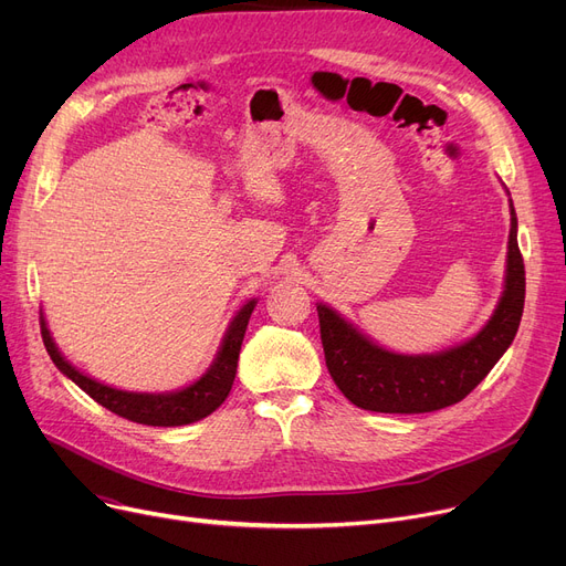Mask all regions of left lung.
I'll use <instances>...</instances> for the list:
<instances>
[{
  "label": "left lung",
  "mask_w": 566,
  "mask_h": 566,
  "mask_svg": "<svg viewBox=\"0 0 566 566\" xmlns=\"http://www.w3.org/2000/svg\"><path fill=\"white\" fill-rule=\"evenodd\" d=\"M510 216L507 271L497 307L484 328L459 346L422 355L392 353L333 307L316 305L325 365L350 403L374 412H431L459 403L486 378L514 342L525 303V265L512 199Z\"/></svg>",
  "instance_id": "obj_1"
}]
</instances>
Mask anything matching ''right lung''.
<instances>
[{
    "mask_svg": "<svg viewBox=\"0 0 566 566\" xmlns=\"http://www.w3.org/2000/svg\"><path fill=\"white\" fill-rule=\"evenodd\" d=\"M256 307V298L248 301L241 310L235 312L231 318L229 328L224 333V339L220 344V350L216 355L213 365L208 367V371L195 380L192 385L184 390L176 392H128V390H116L112 385H105L92 376L82 374L75 369L62 350L56 348L45 316L41 314V335L43 344L50 353L52 363L56 369L64 376H69L77 388H82L94 401L105 406L107 410L116 412L118 418H126L137 424H148V427H184L192 424L197 420H203L206 415H211L222 401L229 397V390L235 378V367H238V353H241V344L248 331V321Z\"/></svg>",
    "mask_w": 566,
    "mask_h": 566,
    "instance_id": "add662e5",
    "label": "right lung"
}]
</instances>
